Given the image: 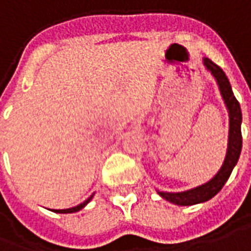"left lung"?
<instances>
[{"mask_svg":"<svg viewBox=\"0 0 251 251\" xmlns=\"http://www.w3.org/2000/svg\"><path fill=\"white\" fill-rule=\"evenodd\" d=\"M204 67L211 73V75L216 78L217 85H219L221 96L224 99V103L226 105V110L229 114V136H228V150H226V159L223 166L219 170V173L211 178L210 181L202 184L197 188L183 191V192H163L158 191V194L168 202L178 204V206H191V204L202 203L209 201L214 195H217L221 188L224 187L226 180L232 173L233 168L236 162L239 159L240 151H242V132H240V125H242V111H240L239 101L236 97L233 96L231 83L226 78V73L221 68L213 63L210 59L204 57Z\"/></svg>","mask_w":251,"mask_h":251,"instance_id":"8db88e82","label":"left lung"}]
</instances>
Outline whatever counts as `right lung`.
<instances>
[{
	"mask_svg": "<svg viewBox=\"0 0 251 251\" xmlns=\"http://www.w3.org/2000/svg\"><path fill=\"white\" fill-rule=\"evenodd\" d=\"M92 198H93V195H90V197L88 198V199H86V201H85L83 203L78 204V206H75V207H71V209H63V210H53V211H56V213H75V211L81 210V209H83V207H85L86 204L89 203Z\"/></svg>",
	"mask_w": 251,
	"mask_h": 251,
	"instance_id": "obj_1",
	"label": "right lung"
}]
</instances>
